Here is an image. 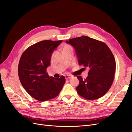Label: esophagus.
<instances>
[{
	"label": "esophagus",
	"instance_id": "esophagus-1",
	"mask_svg": "<svg viewBox=\"0 0 132 132\" xmlns=\"http://www.w3.org/2000/svg\"><path fill=\"white\" fill-rule=\"evenodd\" d=\"M72 76H70V75H66L65 76V78L66 80H68V79H70L72 78Z\"/></svg>",
	"mask_w": 132,
	"mask_h": 132
}]
</instances>
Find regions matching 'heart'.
Masks as SVG:
<instances>
[{
	"label": "heart",
	"instance_id": "heart-1",
	"mask_svg": "<svg viewBox=\"0 0 132 132\" xmlns=\"http://www.w3.org/2000/svg\"><path fill=\"white\" fill-rule=\"evenodd\" d=\"M73 50V47L70 45H66L64 48L63 50Z\"/></svg>",
	"mask_w": 132,
	"mask_h": 132
}]
</instances>
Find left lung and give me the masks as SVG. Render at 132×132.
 <instances>
[{"label":"left lung","instance_id":"1","mask_svg":"<svg viewBox=\"0 0 132 132\" xmlns=\"http://www.w3.org/2000/svg\"><path fill=\"white\" fill-rule=\"evenodd\" d=\"M74 48L79 64L89 69L88 76L77 78L78 94L88 100H95L104 95L111 87L116 72V60L108 46L100 40L86 36L67 40Z\"/></svg>","mask_w":132,"mask_h":132}]
</instances>
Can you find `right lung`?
Wrapping results in <instances>:
<instances>
[{
  "label": "right lung",
  "instance_id": "1",
  "mask_svg": "<svg viewBox=\"0 0 132 132\" xmlns=\"http://www.w3.org/2000/svg\"><path fill=\"white\" fill-rule=\"evenodd\" d=\"M62 41L39 42L28 47L20 59L18 75L21 84L32 97L40 102L57 97L65 83L64 76L55 79L46 72L52 53Z\"/></svg>",
  "mask_w": 132,
  "mask_h": 132
}]
</instances>
